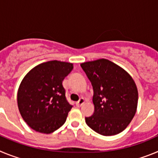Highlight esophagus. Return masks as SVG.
I'll return each instance as SVG.
<instances>
[{"label": "esophagus", "instance_id": "34e87169", "mask_svg": "<svg viewBox=\"0 0 158 158\" xmlns=\"http://www.w3.org/2000/svg\"><path fill=\"white\" fill-rule=\"evenodd\" d=\"M85 99H84V98H81L80 100H78V101L76 103V106H77V107H81V106L82 104H83L84 103H85Z\"/></svg>", "mask_w": 158, "mask_h": 158}]
</instances>
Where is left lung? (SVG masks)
<instances>
[{
  "label": "left lung",
  "instance_id": "8db88e82",
  "mask_svg": "<svg viewBox=\"0 0 158 158\" xmlns=\"http://www.w3.org/2000/svg\"><path fill=\"white\" fill-rule=\"evenodd\" d=\"M93 88L94 113L89 127L104 136L126 129L136 113L139 93L135 81L122 67L101 58L81 64Z\"/></svg>",
  "mask_w": 158,
  "mask_h": 158
}]
</instances>
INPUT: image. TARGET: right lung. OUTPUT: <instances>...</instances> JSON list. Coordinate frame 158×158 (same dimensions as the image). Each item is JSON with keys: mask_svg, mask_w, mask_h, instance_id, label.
Listing matches in <instances>:
<instances>
[{"mask_svg": "<svg viewBox=\"0 0 158 158\" xmlns=\"http://www.w3.org/2000/svg\"><path fill=\"white\" fill-rule=\"evenodd\" d=\"M73 68L70 62L54 60L36 65L25 75L18 89L17 104L31 129L51 134L65 123L73 106L65 98L62 81Z\"/></svg>", "mask_w": 158, "mask_h": 158, "instance_id": "1", "label": "right lung"}]
</instances>
